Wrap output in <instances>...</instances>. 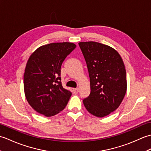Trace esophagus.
Listing matches in <instances>:
<instances>
[{
	"mask_svg": "<svg viewBox=\"0 0 151 151\" xmlns=\"http://www.w3.org/2000/svg\"><path fill=\"white\" fill-rule=\"evenodd\" d=\"M78 91H79V88H74V89H73V93L76 94V93H77Z\"/></svg>",
	"mask_w": 151,
	"mask_h": 151,
	"instance_id": "1",
	"label": "esophagus"
}]
</instances>
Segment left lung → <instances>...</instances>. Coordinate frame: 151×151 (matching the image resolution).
<instances>
[{
    "instance_id": "1",
    "label": "left lung",
    "mask_w": 151,
    "mask_h": 151,
    "mask_svg": "<svg viewBox=\"0 0 151 151\" xmlns=\"http://www.w3.org/2000/svg\"><path fill=\"white\" fill-rule=\"evenodd\" d=\"M87 64L91 93L83 100L89 113L98 117L111 114L119 106L126 94L124 64L113 48L95 41L80 42Z\"/></svg>"
}]
</instances>
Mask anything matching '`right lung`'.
<instances>
[{
  "mask_svg": "<svg viewBox=\"0 0 151 151\" xmlns=\"http://www.w3.org/2000/svg\"><path fill=\"white\" fill-rule=\"evenodd\" d=\"M69 42L41 46L31 54L24 74L25 97L31 107L46 117L62 111L71 96L61 82V66L76 48Z\"/></svg>",
  "mask_w": 151,
  "mask_h": 151,
  "instance_id": "right-lung-1",
  "label": "right lung"
}]
</instances>
